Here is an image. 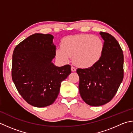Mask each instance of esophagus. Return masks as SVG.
I'll list each match as a JSON object with an SVG mask.
<instances>
[{
  "mask_svg": "<svg viewBox=\"0 0 133 133\" xmlns=\"http://www.w3.org/2000/svg\"><path fill=\"white\" fill-rule=\"evenodd\" d=\"M71 70H72V72H75L76 70V69L74 66H71Z\"/></svg>",
  "mask_w": 133,
  "mask_h": 133,
  "instance_id": "1",
  "label": "esophagus"
}]
</instances>
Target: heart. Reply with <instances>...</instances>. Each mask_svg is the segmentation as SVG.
<instances>
[{"instance_id":"b5f03b06","label":"heart","mask_w":133,"mask_h":133,"mask_svg":"<svg viewBox=\"0 0 133 133\" xmlns=\"http://www.w3.org/2000/svg\"><path fill=\"white\" fill-rule=\"evenodd\" d=\"M56 56L63 62L73 57L76 65L87 68L95 64L101 58L104 44L100 38L91 34H80L65 38L62 41Z\"/></svg>"}]
</instances>
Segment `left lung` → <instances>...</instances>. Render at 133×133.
Wrapping results in <instances>:
<instances>
[{
  "mask_svg": "<svg viewBox=\"0 0 133 133\" xmlns=\"http://www.w3.org/2000/svg\"><path fill=\"white\" fill-rule=\"evenodd\" d=\"M99 34L104 39L101 58L91 67L76 70L80 96L92 106H100L111 101L123 78V54L119 44L107 32Z\"/></svg>",
  "mask_w": 133,
  "mask_h": 133,
  "instance_id": "left-lung-1",
  "label": "left lung"
}]
</instances>
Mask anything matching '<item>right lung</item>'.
Returning <instances> with one entry per match:
<instances>
[{"label": "right lung", "instance_id": "right-lung-1", "mask_svg": "<svg viewBox=\"0 0 133 133\" xmlns=\"http://www.w3.org/2000/svg\"><path fill=\"white\" fill-rule=\"evenodd\" d=\"M51 34L36 33L16 46L11 76L18 92L32 106L51 105L58 96L61 83L71 73L70 65L55 66L56 46Z\"/></svg>", "mask_w": 133, "mask_h": 133}]
</instances>
